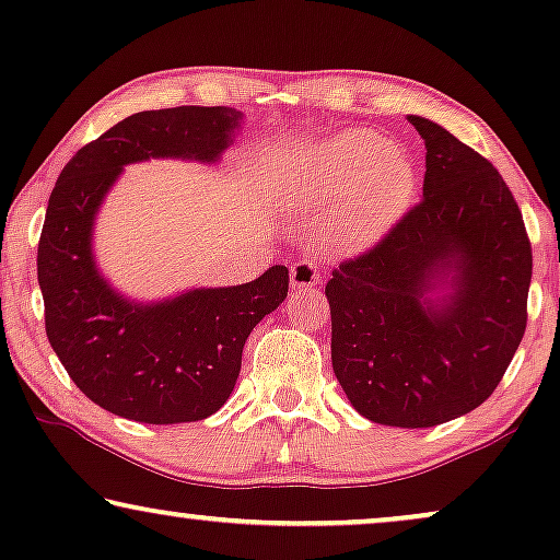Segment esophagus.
Masks as SVG:
<instances>
[{"instance_id": "34e87169", "label": "esophagus", "mask_w": 560, "mask_h": 560, "mask_svg": "<svg viewBox=\"0 0 560 560\" xmlns=\"http://www.w3.org/2000/svg\"><path fill=\"white\" fill-rule=\"evenodd\" d=\"M320 282V272L313 259H298V262L290 267V285L298 288V290H305V288H318Z\"/></svg>"}]
</instances>
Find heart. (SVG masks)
Here are the masks:
<instances>
[{"label":"heart","mask_w":560,"mask_h":560,"mask_svg":"<svg viewBox=\"0 0 560 560\" xmlns=\"http://www.w3.org/2000/svg\"><path fill=\"white\" fill-rule=\"evenodd\" d=\"M416 186V163L362 129L305 144L267 173L270 201L295 217L324 219V236L341 249L377 242L408 209Z\"/></svg>","instance_id":"heart-1"}]
</instances>
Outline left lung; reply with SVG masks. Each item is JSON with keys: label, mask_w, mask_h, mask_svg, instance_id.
Listing matches in <instances>:
<instances>
[{"label": "left lung", "mask_w": 560, "mask_h": 560, "mask_svg": "<svg viewBox=\"0 0 560 560\" xmlns=\"http://www.w3.org/2000/svg\"><path fill=\"white\" fill-rule=\"evenodd\" d=\"M425 142L423 198L326 285L331 362L359 416L431 428L479 408L527 324L533 249L497 167L410 114Z\"/></svg>", "instance_id": "1"}]
</instances>
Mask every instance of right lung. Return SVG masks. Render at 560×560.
Instances as JSON below:
<instances>
[{"mask_svg":"<svg viewBox=\"0 0 560 560\" xmlns=\"http://www.w3.org/2000/svg\"><path fill=\"white\" fill-rule=\"evenodd\" d=\"M244 114L229 106L137 112L68 160L37 244L45 331L75 387L137 423H194L229 400L247 336L288 295V267L232 288H194L155 303L117 293L91 234L125 165L150 158L219 163Z\"/></svg>","mask_w":560,"mask_h":560,"instance_id":"obj_1","label":"right lung"}]
</instances>
